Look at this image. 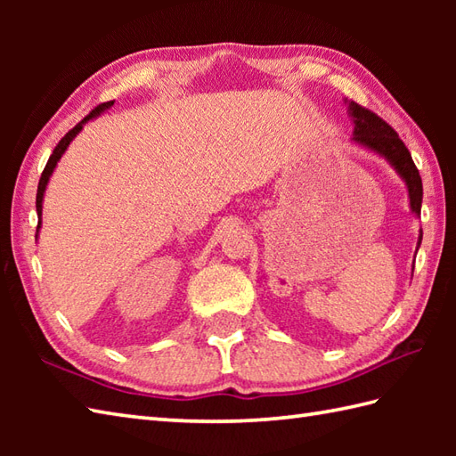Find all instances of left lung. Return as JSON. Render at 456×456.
Segmentation results:
<instances>
[{
    "instance_id": "obj_1",
    "label": "left lung",
    "mask_w": 456,
    "mask_h": 456,
    "mask_svg": "<svg viewBox=\"0 0 456 456\" xmlns=\"http://www.w3.org/2000/svg\"><path fill=\"white\" fill-rule=\"evenodd\" d=\"M348 108V118L353 121V142L358 147L366 149L368 152H374L378 157L384 159L390 167L395 170V174L403 180L405 188H408L410 198V209L415 217L421 216V201H423V183L419 170L415 168L411 160L410 151L405 149V144L398 137L388 123L382 121L376 113L368 111L354 102L345 100ZM423 233L419 231L418 248L421 245Z\"/></svg>"
}]
</instances>
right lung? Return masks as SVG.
Wrapping results in <instances>:
<instances>
[{
  "instance_id": "1",
  "label": "right lung",
  "mask_w": 456,
  "mask_h": 456,
  "mask_svg": "<svg viewBox=\"0 0 456 456\" xmlns=\"http://www.w3.org/2000/svg\"><path fill=\"white\" fill-rule=\"evenodd\" d=\"M113 105V102H108V103H102V105H98V108H95L88 118H84L78 125H76V127L72 129V131H68L64 137L61 139V142L56 144V149L53 151V154H51V159H48V162H46V167H45V170H43V174H41V180H38V188H37V216H38V225H37V235H35V239H38V229H41V217H43V200H45V191H46V186H48V180H51V176H53V172H54V168H56V164H58V160L62 159V154L66 152V149L70 147V142L76 139V134H78L82 129H84V125L88 123V121H92V119H95V118H100V115L103 113V111H108L110 108Z\"/></svg>"
}]
</instances>
